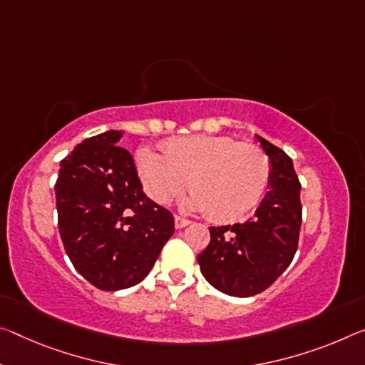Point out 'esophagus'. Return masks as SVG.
<instances>
[{"mask_svg": "<svg viewBox=\"0 0 365 365\" xmlns=\"http://www.w3.org/2000/svg\"><path fill=\"white\" fill-rule=\"evenodd\" d=\"M173 221H175V227L177 229H183V227H187V225L190 224L188 219H185L182 216H177V214H175V217H173Z\"/></svg>", "mask_w": 365, "mask_h": 365, "instance_id": "1", "label": "esophagus"}]
</instances>
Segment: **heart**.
Wrapping results in <instances>:
<instances>
[{
	"label": "heart",
	"instance_id": "heart-1",
	"mask_svg": "<svg viewBox=\"0 0 365 365\" xmlns=\"http://www.w3.org/2000/svg\"><path fill=\"white\" fill-rule=\"evenodd\" d=\"M162 151L141 146L135 165L146 193L159 205H169L185 187L195 211H206L216 222H232L257 207L268 190L271 164L257 144L230 136H177Z\"/></svg>",
	"mask_w": 365,
	"mask_h": 365
}]
</instances>
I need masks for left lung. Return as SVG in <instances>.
<instances>
[{"instance_id":"obj_1","label":"left lung","mask_w":365,"mask_h":365,"mask_svg":"<svg viewBox=\"0 0 365 365\" xmlns=\"http://www.w3.org/2000/svg\"><path fill=\"white\" fill-rule=\"evenodd\" d=\"M257 140L271 162L268 193L248 221L211 227L210 245L198 255L206 281L234 297L257 296L284 273L302 224L300 182L291 158L264 138Z\"/></svg>"}]
</instances>
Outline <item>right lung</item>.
<instances>
[{
	"instance_id": "right-lung-1",
	"label": "right lung",
	"mask_w": 365,
	"mask_h": 365,
	"mask_svg": "<svg viewBox=\"0 0 365 365\" xmlns=\"http://www.w3.org/2000/svg\"><path fill=\"white\" fill-rule=\"evenodd\" d=\"M123 133L88 138L60 164L58 229L78 273L102 291L141 282L173 234V216L149 200Z\"/></svg>"
}]
</instances>
